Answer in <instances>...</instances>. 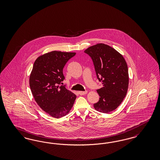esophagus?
<instances>
[{
    "instance_id": "1",
    "label": "esophagus",
    "mask_w": 160,
    "mask_h": 160,
    "mask_svg": "<svg viewBox=\"0 0 160 160\" xmlns=\"http://www.w3.org/2000/svg\"><path fill=\"white\" fill-rule=\"evenodd\" d=\"M88 93V91H79L78 92V93L80 95H85V94H86Z\"/></svg>"
}]
</instances>
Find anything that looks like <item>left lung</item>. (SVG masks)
<instances>
[{
	"mask_svg": "<svg viewBox=\"0 0 160 160\" xmlns=\"http://www.w3.org/2000/svg\"><path fill=\"white\" fill-rule=\"evenodd\" d=\"M84 52L91 57L97 77L102 84L97 89L99 99L94 108L108 113L121 104L127 95L129 82L127 62L113 48L104 44L91 46Z\"/></svg>",
	"mask_w": 160,
	"mask_h": 160,
	"instance_id": "1",
	"label": "left lung"
}]
</instances>
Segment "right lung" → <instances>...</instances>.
<instances>
[{"label":"right lung","mask_w":160,"mask_h":160,"mask_svg":"<svg viewBox=\"0 0 160 160\" xmlns=\"http://www.w3.org/2000/svg\"><path fill=\"white\" fill-rule=\"evenodd\" d=\"M76 53L53 51L42 55L34 62L29 78L35 101L44 112L55 118L68 114L76 95L62 85L63 69Z\"/></svg>","instance_id":"1"}]
</instances>
